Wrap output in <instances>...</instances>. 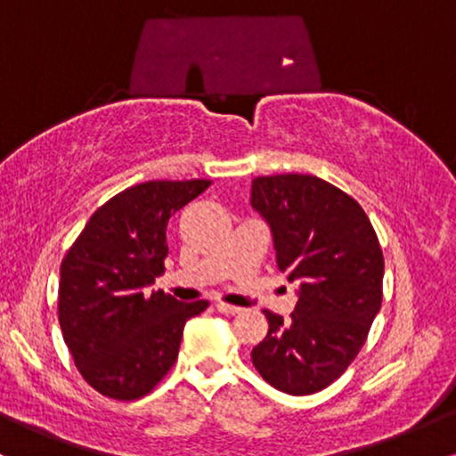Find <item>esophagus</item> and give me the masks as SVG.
Wrapping results in <instances>:
<instances>
[{"label": "esophagus", "mask_w": 456, "mask_h": 456, "mask_svg": "<svg viewBox=\"0 0 456 456\" xmlns=\"http://www.w3.org/2000/svg\"><path fill=\"white\" fill-rule=\"evenodd\" d=\"M216 311L223 313V315H235L240 308L233 306V305H227V302H216Z\"/></svg>", "instance_id": "esophagus-1"}]
</instances>
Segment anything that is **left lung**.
<instances>
[{"mask_svg": "<svg viewBox=\"0 0 456 456\" xmlns=\"http://www.w3.org/2000/svg\"><path fill=\"white\" fill-rule=\"evenodd\" d=\"M250 203L270 224L279 270L300 282L289 319L264 311L270 328L250 358L276 390L313 395L341 378L379 313L378 233L355 199L315 175L255 177Z\"/></svg>", "mask_w": 456, "mask_h": 456, "instance_id": "obj_1", "label": "left lung"}]
</instances>
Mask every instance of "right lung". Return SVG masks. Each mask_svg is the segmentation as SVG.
Masks as SVG:
<instances>
[{"mask_svg": "<svg viewBox=\"0 0 456 456\" xmlns=\"http://www.w3.org/2000/svg\"><path fill=\"white\" fill-rule=\"evenodd\" d=\"M210 180H151L109 199L68 248L57 315L78 373L101 395L134 401L177 358L184 323L210 302L148 291L165 272L167 223Z\"/></svg>", "mask_w": 456, "mask_h": 456, "instance_id": "add662e5", "label": "right lung"}]
</instances>
